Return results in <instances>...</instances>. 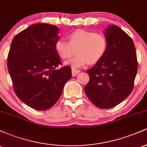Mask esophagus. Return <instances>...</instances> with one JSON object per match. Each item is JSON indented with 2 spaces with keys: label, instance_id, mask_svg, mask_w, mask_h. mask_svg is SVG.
<instances>
[{
  "label": "esophagus",
  "instance_id": "obj_1",
  "mask_svg": "<svg viewBox=\"0 0 147 147\" xmlns=\"http://www.w3.org/2000/svg\"><path fill=\"white\" fill-rule=\"evenodd\" d=\"M80 72V70H75V69H72V75L73 76V77H75L77 75V74L79 73Z\"/></svg>",
  "mask_w": 147,
  "mask_h": 147
}]
</instances>
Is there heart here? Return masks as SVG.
Returning <instances> with one entry per match:
<instances>
[{
  "label": "heart",
  "mask_w": 147,
  "mask_h": 147,
  "mask_svg": "<svg viewBox=\"0 0 147 147\" xmlns=\"http://www.w3.org/2000/svg\"><path fill=\"white\" fill-rule=\"evenodd\" d=\"M68 42L63 38H59L55 43V50L58 56L63 59H69L73 53V48H76L77 56L65 64L73 69L85 66L89 63H95L105 55L108 48L106 36L102 34L85 30H77L68 36Z\"/></svg>",
  "instance_id": "heart-1"
}]
</instances>
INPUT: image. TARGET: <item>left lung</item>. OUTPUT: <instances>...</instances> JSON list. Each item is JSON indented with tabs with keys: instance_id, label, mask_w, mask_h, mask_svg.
Listing matches in <instances>:
<instances>
[{
	"instance_id": "1",
	"label": "left lung",
	"mask_w": 147,
	"mask_h": 147,
	"mask_svg": "<svg viewBox=\"0 0 147 147\" xmlns=\"http://www.w3.org/2000/svg\"><path fill=\"white\" fill-rule=\"evenodd\" d=\"M104 34L107 51L102 59L87 70L90 80L84 91L94 105L107 109L117 106L130 95L138 61L133 40L119 27L111 25Z\"/></svg>"
}]
</instances>
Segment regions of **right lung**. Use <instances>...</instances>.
<instances>
[{
	"mask_svg": "<svg viewBox=\"0 0 147 147\" xmlns=\"http://www.w3.org/2000/svg\"><path fill=\"white\" fill-rule=\"evenodd\" d=\"M58 34L55 25L34 24L14 36L8 54L7 68L15 93L38 111L55 105L72 77L70 66L57 68L61 65L55 50Z\"/></svg>",
	"mask_w": 147,
	"mask_h": 147,
	"instance_id": "add662e5",
	"label": "right lung"
}]
</instances>
